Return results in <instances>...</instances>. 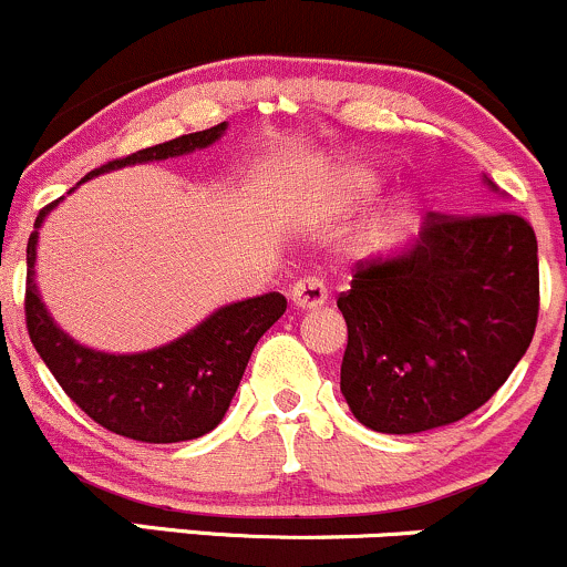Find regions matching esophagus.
<instances>
[{
	"label": "esophagus",
	"mask_w": 567,
	"mask_h": 567,
	"mask_svg": "<svg viewBox=\"0 0 567 567\" xmlns=\"http://www.w3.org/2000/svg\"><path fill=\"white\" fill-rule=\"evenodd\" d=\"M329 299V290H326L323 279L320 277H301L293 282V290H290V301L299 309H315Z\"/></svg>",
	"instance_id": "1"
}]
</instances>
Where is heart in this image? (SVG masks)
I'll return each mask as SVG.
<instances>
[{
	"label": "heart",
	"mask_w": 567,
	"mask_h": 567,
	"mask_svg": "<svg viewBox=\"0 0 567 567\" xmlns=\"http://www.w3.org/2000/svg\"><path fill=\"white\" fill-rule=\"evenodd\" d=\"M378 187V176L363 165H339L331 171L329 184L323 189V204L331 208L353 206L359 200L369 198Z\"/></svg>",
	"instance_id": "1"
}]
</instances>
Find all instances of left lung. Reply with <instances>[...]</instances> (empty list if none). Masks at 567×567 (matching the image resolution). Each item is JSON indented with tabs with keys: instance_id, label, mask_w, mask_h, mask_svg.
<instances>
[{
	"instance_id": "obj_1",
	"label": "left lung",
	"mask_w": 567,
	"mask_h": 567,
	"mask_svg": "<svg viewBox=\"0 0 567 567\" xmlns=\"http://www.w3.org/2000/svg\"><path fill=\"white\" fill-rule=\"evenodd\" d=\"M342 389L363 426L454 424L508 380L540 307L538 241L522 214L429 212L413 249L359 260L339 293Z\"/></svg>"
}]
</instances>
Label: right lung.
Masks as SVG:
<instances>
[{
    "mask_svg": "<svg viewBox=\"0 0 567 567\" xmlns=\"http://www.w3.org/2000/svg\"><path fill=\"white\" fill-rule=\"evenodd\" d=\"M228 124L178 135L174 141L141 148L127 157L100 165L86 178L105 171L124 168L152 159H168L178 154L206 148ZM59 200L40 208L34 228ZM34 247L38 230L27 244V331L34 350L62 391L103 429L138 443H182L212 432L228 413L230 399L241 383L249 355L264 333L282 318V293L255 296V299L228 303L206 318L176 342L163 344L148 353L111 355L89 350L59 331L34 285Z\"/></svg>",
    "mask_w": 567,
    "mask_h": 567,
    "instance_id": "right-lung-1",
    "label": "right lung"
}]
</instances>
